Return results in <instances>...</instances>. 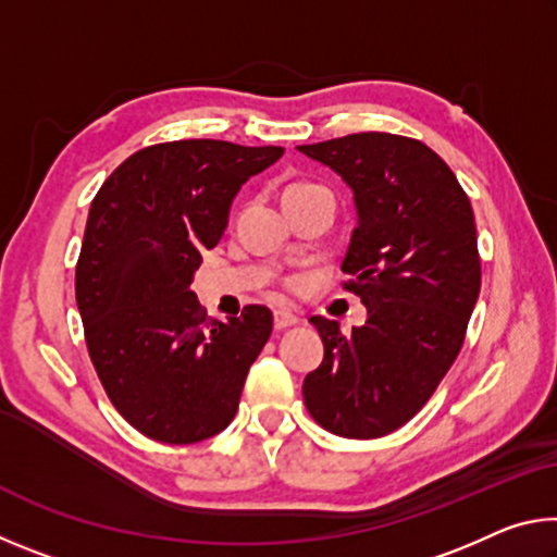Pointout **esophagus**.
Segmentation results:
<instances>
[{
  "label": "esophagus",
  "instance_id": "obj_1",
  "mask_svg": "<svg viewBox=\"0 0 557 557\" xmlns=\"http://www.w3.org/2000/svg\"><path fill=\"white\" fill-rule=\"evenodd\" d=\"M299 324V317L292 312H275V329H287Z\"/></svg>",
  "mask_w": 557,
  "mask_h": 557
}]
</instances>
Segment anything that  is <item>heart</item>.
<instances>
[{
	"label": "heart",
	"instance_id": "heart-1",
	"mask_svg": "<svg viewBox=\"0 0 557 557\" xmlns=\"http://www.w3.org/2000/svg\"><path fill=\"white\" fill-rule=\"evenodd\" d=\"M314 184H305V182H299V184H292V186H287V191L285 194H295V191H301V188H312Z\"/></svg>",
	"mask_w": 557,
	"mask_h": 557
}]
</instances>
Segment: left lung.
Masks as SVG:
<instances>
[{"label": "left lung", "mask_w": 557, "mask_h": 557, "mask_svg": "<svg viewBox=\"0 0 557 557\" xmlns=\"http://www.w3.org/2000/svg\"><path fill=\"white\" fill-rule=\"evenodd\" d=\"M297 149L354 191L344 287L369 309L351 334L309 319L324 361L301 395L334 435L383 437L418 414L465 344L482 287L474 213L451 169L420 139L358 132Z\"/></svg>", "instance_id": "left-lung-1"}]
</instances>
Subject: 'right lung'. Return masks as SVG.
Returning <instances> with one entry per match:
<instances>
[{
  "label": "right lung",
  "instance_id": "right-lung-1",
  "mask_svg": "<svg viewBox=\"0 0 557 557\" xmlns=\"http://www.w3.org/2000/svg\"><path fill=\"white\" fill-rule=\"evenodd\" d=\"M282 147L178 139L127 157L90 203L75 301L110 403L166 445L219 435L238 410L272 312L248 305L206 319L191 292L201 252L215 248L235 194L275 164Z\"/></svg>",
  "mask_w": 557,
  "mask_h": 557
}]
</instances>
